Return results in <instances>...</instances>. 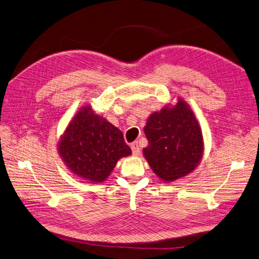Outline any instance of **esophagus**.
<instances>
[{
    "instance_id": "1",
    "label": "esophagus",
    "mask_w": 259,
    "mask_h": 259,
    "mask_svg": "<svg viewBox=\"0 0 259 259\" xmlns=\"http://www.w3.org/2000/svg\"><path fill=\"white\" fill-rule=\"evenodd\" d=\"M131 150H132V153H134L135 155H138L140 153V148H139V144H138V142L131 143Z\"/></svg>"
}]
</instances>
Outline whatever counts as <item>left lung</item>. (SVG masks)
<instances>
[{"label":"left lung","mask_w":259,"mask_h":259,"mask_svg":"<svg viewBox=\"0 0 259 259\" xmlns=\"http://www.w3.org/2000/svg\"><path fill=\"white\" fill-rule=\"evenodd\" d=\"M144 134L148 147L143 154L163 181H176L193 171L203 153V137L194 113L180 99L149 117Z\"/></svg>","instance_id":"1"}]
</instances>
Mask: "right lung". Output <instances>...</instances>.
I'll return each mask as SVG.
<instances>
[{"mask_svg":"<svg viewBox=\"0 0 259 259\" xmlns=\"http://www.w3.org/2000/svg\"><path fill=\"white\" fill-rule=\"evenodd\" d=\"M58 149L71 172L96 183L109 177L120 158L131 154L122 132L89 107L71 120Z\"/></svg>","mask_w":259,"mask_h":259,"instance_id":"1","label":"right lung"}]
</instances>
